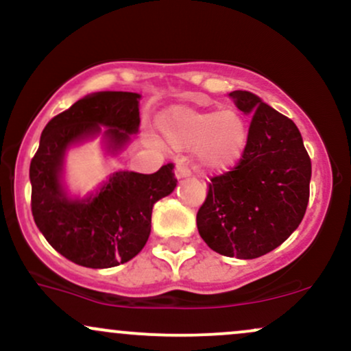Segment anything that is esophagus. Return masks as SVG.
<instances>
[{"label":"esophagus","instance_id":"1","mask_svg":"<svg viewBox=\"0 0 351 351\" xmlns=\"http://www.w3.org/2000/svg\"><path fill=\"white\" fill-rule=\"evenodd\" d=\"M189 176V168L184 167L183 163H178L175 167V178L176 180H183V178H188Z\"/></svg>","mask_w":351,"mask_h":351}]
</instances>
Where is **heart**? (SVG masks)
<instances>
[{
    "label": "heart",
    "instance_id": "1",
    "mask_svg": "<svg viewBox=\"0 0 351 351\" xmlns=\"http://www.w3.org/2000/svg\"><path fill=\"white\" fill-rule=\"evenodd\" d=\"M156 128L168 148L193 150L199 168L211 173L234 168L247 150L249 125L236 108L173 106L158 115Z\"/></svg>",
    "mask_w": 351,
    "mask_h": 351
}]
</instances>
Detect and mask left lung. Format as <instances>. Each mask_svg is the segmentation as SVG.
<instances>
[{
  "label": "left lung",
  "instance_id": "8db88e82",
  "mask_svg": "<svg viewBox=\"0 0 351 351\" xmlns=\"http://www.w3.org/2000/svg\"><path fill=\"white\" fill-rule=\"evenodd\" d=\"M229 95L252 117L247 150L234 170L211 180L196 224L213 251L256 259L299 228L308 204L312 163L291 119L252 92Z\"/></svg>",
  "mask_w": 351,
  "mask_h": 351
}]
</instances>
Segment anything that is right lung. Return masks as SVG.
Returning a JSON list of instances; mask_svg holds the SVG:
<instances>
[{
	"instance_id": "obj_1",
	"label": "right lung",
	"mask_w": 351,
	"mask_h": 351,
	"mask_svg": "<svg viewBox=\"0 0 351 351\" xmlns=\"http://www.w3.org/2000/svg\"><path fill=\"white\" fill-rule=\"evenodd\" d=\"M135 92H95L77 100L44 127L29 167L31 209L46 241L72 263L108 269L128 263L152 231L153 204L176 188L173 165L153 175L119 170L86 196L66 183V156L100 136L106 156H117L138 134Z\"/></svg>"
}]
</instances>
